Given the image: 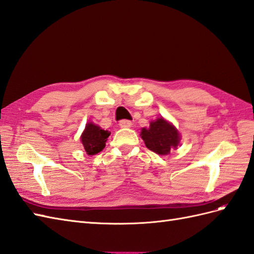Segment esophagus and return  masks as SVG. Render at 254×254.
<instances>
[{"instance_id":"esophagus-1","label":"esophagus","mask_w":254,"mask_h":254,"mask_svg":"<svg viewBox=\"0 0 254 254\" xmlns=\"http://www.w3.org/2000/svg\"><path fill=\"white\" fill-rule=\"evenodd\" d=\"M120 127L121 128H128V127H130L132 124H131V122L130 121H128V120H122L121 122H120Z\"/></svg>"}]
</instances>
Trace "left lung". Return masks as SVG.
I'll return each mask as SVG.
<instances>
[{
	"label": "left lung",
	"instance_id": "left-lung-1",
	"mask_svg": "<svg viewBox=\"0 0 254 254\" xmlns=\"http://www.w3.org/2000/svg\"><path fill=\"white\" fill-rule=\"evenodd\" d=\"M140 135L148 150L158 155H167L171 148H177L180 143L178 129L163 117L152 121L148 128H142Z\"/></svg>",
	"mask_w": 254,
	"mask_h": 254
}]
</instances>
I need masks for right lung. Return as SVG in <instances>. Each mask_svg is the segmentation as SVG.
I'll use <instances>...</instances> for the list:
<instances>
[{
    "instance_id": "right-lung-1",
    "label": "right lung",
    "mask_w": 254,
    "mask_h": 254,
    "mask_svg": "<svg viewBox=\"0 0 254 254\" xmlns=\"http://www.w3.org/2000/svg\"><path fill=\"white\" fill-rule=\"evenodd\" d=\"M111 132L108 130H103L100 126L95 125L94 123L86 124L85 130L80 135V141L84 145L86 153L88 155H96L101 152Z\"/></svg>"
}]
</instances>
